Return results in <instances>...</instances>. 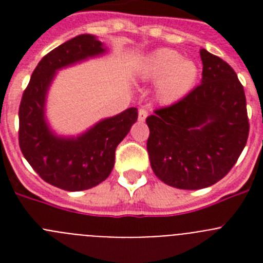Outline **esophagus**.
Masks as SVG:
<instances>
[{"instance_id":"1","label":"esophagus","mask_w":263,"mask_h":263,"mask_svg":"<svg viewBox=\"0 0 263 263\" xmlns=\"http://www.w3.org/2000/svg\"><path fill=\"white\" fill-rule=\"evenodd\" d=\"M147 116H148V113H147V110H146V109H139V111H138V120L139 121H145L146 118H147Z\"/></svg>"}]
</instances>
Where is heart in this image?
I'll return each instance as SVG.
<instances>
[{
    "instance_id": "b5f03b06",
    "label": "heart",
    "mask_w": 263,
    "mask_h": 263,
    "mask_svg": "<svg viewBox=\"0 0 263 263\" xmlns=\"http://www.w3.org/2000/svg\"><path fill=\"white\" fill-rule=\"evenodd\" d=\"M143 80L157 81L155 97L162 105H175L195 89L200 69L191 59L173 48H158L143 59L138 71Z\"/></svg>"
}]
</instances>
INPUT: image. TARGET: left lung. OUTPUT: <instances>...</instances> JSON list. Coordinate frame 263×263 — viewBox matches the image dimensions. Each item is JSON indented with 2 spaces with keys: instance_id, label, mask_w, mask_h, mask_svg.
I'll list each match as a JSON object with an SVG mask.
<instances>
[{
  "instance_id": "obj_1",
  "label": "left lung",
  "mask_w": 263,
  "mask_h": 263,
  "mask_svg": "<svg viewBox=\"0 0 263 263\" xmlns=\"http://www.w3.org/2000/svg\"><path fill=\"white\" fill-rule=\"evenodd\" d=\"M201 84L183 101L146 118L147 153L155 175L180 190L221 180L249 136L243 87L227 62L201 48Z\"/></svg>"
}]
</instances>
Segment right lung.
I'll use <instances>...</instances> for the list:
<instances>
[{
  "label": "right lung",
  "instance_id": "right-lung-1",
  "mask_svg": "<svg viewBox=\"0 0 263 263\" xmlns=\"http://www.w3.org/2000/svg\"><path fill=\"white\" fill-rule=\"evenodd\" d=\"M105 52L103 42L90 34L64 42L42 58L21 100V152L45 182L66 191L89 190L110 175L116 147L138 118L137 109L129 108L76 137L58 136L48 125L46 101L57 72Z\"/></svg>",
  "mask_w": 263,
  "mask_h": 263
}]
</instances>
